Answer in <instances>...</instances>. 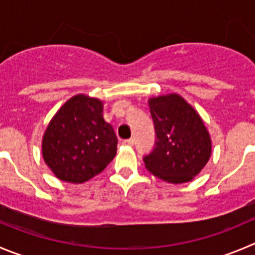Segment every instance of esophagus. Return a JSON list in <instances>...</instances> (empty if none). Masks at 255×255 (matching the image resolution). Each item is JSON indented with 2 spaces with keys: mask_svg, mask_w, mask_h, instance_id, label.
I'll return each mask as SVG.
<instances>
[{
  "mask_svg": "<svg viewBox=\"0 0 255 255\" xmlns=\"http://www.w3.org/2000/svg\"><path fill=\"white\" fill-rule=\"evenodd\" d=\"M134 142H135L134 139H128V140H124L123 144L128 145V146H132V145H134Z\"/></svg>",
  "mask_w": 255,
  "mask_h": 255,
  "instance_id": "obj_1",
  "label": "esophagus"
}]
</instances>
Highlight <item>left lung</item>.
I'll return each instance as SVG.
<instances>
[{
  "instance_id": "1",
  "label": "left lung",
  "mask_w": 255,
  "mask_h": 255,
  "mask_svg": "<svg viewBox=\"0 0 255 255\" xmlns=\"http://www.w3.org/2000/svg\"><path fill=\"white\" fill-rule=\"evenodd\" d=\"M156 142L144 157L156 178L170 184L191 181L208 164L212 139L198 111L179 94L149 99Z\"/></svg>"
}]
</instances>
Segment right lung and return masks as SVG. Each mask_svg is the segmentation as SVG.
<instances>
[{"label":"right lung","instance_id":"1","mask_svg":"<svg viewBox=\"0 0 255 255\" xmlns=\"http://www.w3.org/2000/svg\"><path fill=\"white\" fill-rule=\"evenodd\" d=\"M100 99L77 94L53 115L42 136V157L57 179L82 184L113 161L118 137Z\"/></svg>","mask_w":255,"mask_h":255}]
</instances>
